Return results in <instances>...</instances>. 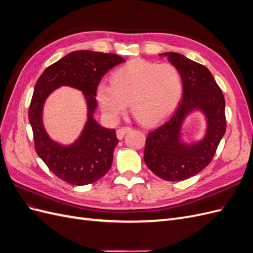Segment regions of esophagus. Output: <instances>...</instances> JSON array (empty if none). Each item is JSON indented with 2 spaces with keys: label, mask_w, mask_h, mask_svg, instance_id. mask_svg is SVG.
I'll return each instance as SVG.
<instances>
[{
  "label": "esophagus",
  "mask_w": 253,
  "mask_h": 253,
  "mask_svg": "<svg viewBox=\"0 0 253 253\" xmlns=\"http://www.w3.org/2000/svg\"><path fill=\"white\" fill-rule=\"evenodd\" d=\"M129 131H131V127H129V126H124V127L118 128L117 132H116L117 138H118V139H122V138H124V136H125L126 133H128Z\"/></svg>",
  "instance_id": "obj_1"
}]
</instances>
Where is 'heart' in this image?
Here are the masks:
<instances>
[{"label":"heart","mask_w":253,"mask_h":253,"mask_svg":"<svg viewBox=\"0 0 253 253\" xmlns=\"http://www.w3.org/2000/svg\"><path fill=\"white\" fill-rule=\"evenodd\" d=\"M182 90L181 74L175 65L138 59L115 71L112 85L101 83L97 98L111 119H116L129 104L137 119L152 125L174 112L181 100Z\"/></svg>","instance_id":"1"}]
</instances>
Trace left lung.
I'll list each match as a JSON object with an SVG mask.
<instances>
[{
	"mask_svg": "<svg viewBox=\"0 0 253 253\" xmlns=\"http://www.w3.org/2000/svg\"><path fill=\"white\" fill-rule=\"evenodd\" d=\"M178 68L183 83L182 100L172 116L147 137L144 163L158 177L168 181L188 179L203 171L215 154L226 132L225 98L206 66L177 52H165ZM195 108L203 111L209 121L204 139L194 145L180 141V129L186 115Z\"/></svg>",
	"mask_w": 253,
	"mask_h": 253,
	"instance_id": "8db88e82",
	"label": "left lung"
}]
</instances>
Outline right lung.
Returning a JSON list of instances; mask_svg holds the SVG:
<instances>
[{
    "mask_svg": "<svg viewBox=\"0 0 253 253\" xmlns=\"http://www.w3.org/2000/svg\"><path fill=\"white\" fill-rule=\"evenodd\" d=\"M125 61L115 53L76 50L48 66L36 83L28 112L35 150L48 169L65 182L88 185L110 170L119 140L115 128H105L93 118L97 108L95 96L103 76ZM62 85L80 89L88 102V122L80 139L71 146L51 141L42 121L43 101L52 90Z\"/></svg>",
    "mask_w": 253,
    "mask_h": 253,
    "instance_id": "add662e5",
    "label": "right lung"
}]
</instances>
